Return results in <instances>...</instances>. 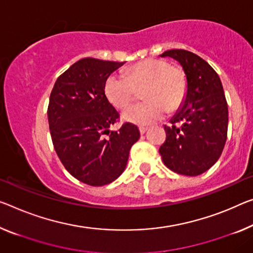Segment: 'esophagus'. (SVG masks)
<instances>
[{"instance_id":"34e87169","label":"esophagus","mask_w":253,"mask_h":253,"mask_svg":"<svg viewBox=\"0 0 253 253\" xmlns=\"http://www.w3.org/2000/svg\"><path fill=\"white\" fill-rule=\"evenodd\" d=\"M139 131H140V133L143 134V133H145V132L147 131V127H146V126H140V127H139Z\"/></svg>"}]
</instances>
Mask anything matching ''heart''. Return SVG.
I'll return each mask as SVG.
<instances>
[{"instance_id":"1","label":"heart","mask_w":253,"mask_h":253,"mask_svg":"<svg viewBox=\"0 0 253 253\" xmlns=\"http://www.w3.org/2000/svg\"><path fill=\"white\" fill-rule=\"evenodd\" d=\"M145 102L132 105L123 113L131 123L147 126L180 110L188 94V78L184 70L162 59L138 62L127 69L126 75H112L105 81V95L110 103L123 110L142 90Z\"/></svg>"}]
</instances>
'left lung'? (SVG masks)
Wrapping results in <instances>:
<instances>
[{
	"instance_id": "left-lung-1",
	"label": "left lung",
	"mask_w": 253,
	"mask_h": 253,
	"mask_svg": "<svg viewBox=\"0 0 253 253\" xmlns=\"http://www.w3.org/2000/svg\"><path fill=\"white\" fill-rule=\"evenodd\" d=\"M181 63L188 78L183 107L170 126H164L166 140L159 148L170 170L197 176L218 161L227 139L228 108L223 84L215 70L197 54L170 49L162 54Z\"/></svg>"
}]
</instances>
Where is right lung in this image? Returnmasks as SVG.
I'll use <instances>...</instances> for the list:
<instances>
[{"mask_svg": "<svg viewBox=\"0 0 253 253\" xmlns=\"http://www.w3.org/2000/svg\"><path fill=\"white\" fill-rule=\"evenodd\" d=\"M124 62L81 59L57 78L47 108L50 137L65 169L83 183H111L126 169L130 149L140 138L137 126H111L120 114L105 95V81Z\"/></svg>", "mask_w": 253, "mask_h": 253, "instance_id": "add662e5", "label": "right lung"}]
</instances>
